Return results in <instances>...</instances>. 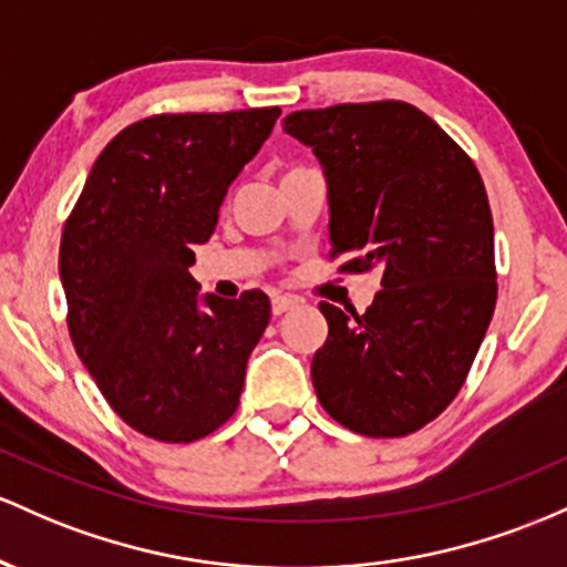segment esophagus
<instances>
[{
	"label": "esophagus",
	"instance_id": "obj_1",
	"mask_svg": "<svg viewBox=\"0 0 567 567\" xmlns=\"http://www.w3.org/2000/svg\"><path fill=\"white\" fill-rule=\"evenodd\" d=\"M297 305H300V300H297V297H289V295L272 297V316L289 313V310H295Z\"/></svg>",
	"mask_w": 567,
	"mask_h": 567
}]
</instances>
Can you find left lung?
Returning <instances> with one entry per match:
<instances>
[{"mask_svg": "<svg viewBox=\"0 0 567 567\" xmlns=\"http://www.w3.org/2000/svg\"><path fill=\"white\" fill-rule=\"evenodd\" d=\"M284 131L323 165L329 257L380 270L367 313L321 302L313 355L323 410L364 436H406L447 410L498 297L493 214L472 157L404 101L300 110Z\"/></svg>", "mask_w": 567, "mask_h": 567, "instance_id": "left-lung-1", "label": "left lung"}]
</instances>
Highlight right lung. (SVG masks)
Here are the masks:
<instances>
[{
    "label": "right lung",
    "instance_id": "1",
    "mask_svg": "<svg viewBox=\"0 0 567 567\" xmlns=\"http://www.w3.org/2000/svg\"><path fill=\"white\" fill-rule=\"evenodd\" d=\"M278 114L138 120L104 146L63 225L59 272L74 351L112 410L157 442H198L238 410L270 300L259 289L198 300L189 265Z\"/></svg>",
    "mask_w": 567,
    "mask_h": 567
}]
</instances>
